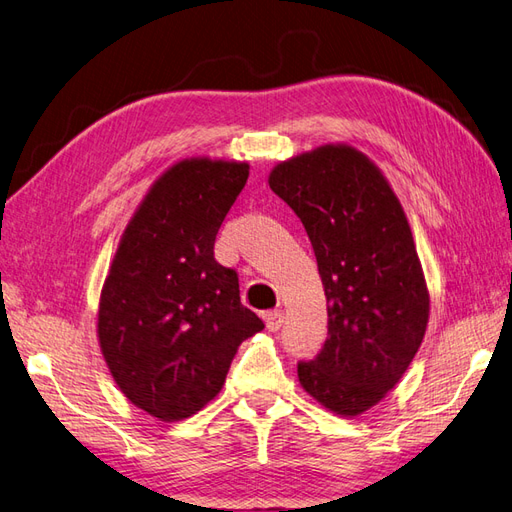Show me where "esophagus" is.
I'll list each match as a JSON object with an SVG mask.
<instances>
[{"label": "esophagus", "mask_w": 512, "mask_h": 512, "mask_svg": "<svg viewBox=\"0 0 512 512\" xmlns=\"http://www.w3.org/2000/svg\"><path fill=\"white\" fill-rule=\"evenodd\" d=\"M264 320H266V326H268V331H279L281 329V324H283V311L281 309H274V311H268L266 316H264Z\"/></svg>", "instance_id": "esophagus-1"}]
</instances>
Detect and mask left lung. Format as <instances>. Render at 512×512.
I'll return each instance as SVG.
<instances>
[{
	"label": "left lung",
	"instance_id": "left-lung-1",
	"mask_svg": "<svg viewBox=\"0 0 512 512\" xmlns=\"http://www.w3.org/2000/svg\"><path fill=\"white\" fill-rule=\"evenodd\" d=\"M268 183L311 240L329 337L298 381L313 400L355 417L398 385L426 333L430 296L413 233L389 181L350 144H324L272 168Z\"/></svg>",
	"mask_w": 512,
	"mask_h": 512
}]
</instances>
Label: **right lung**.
Returning <instances> with one entry per match:
<instances>
[{"instance_id": "1", "label": "right lung", "mask_w": 512, "mask_h": 512, "mask_svg": "<svg viewBox=\"0 0 512 512\" xmlns=\"http://www.w3.org/2000/svg\"><path fill=\"white\" fill-rule=\"evenodd\" d=\"M248 179L246 162L188 157L155 179L103 283L97 337L125 398L179 422L225 385L244 339L264 329L238 274L214 259L216 233Z\"/></svg>"}]
</instances>
